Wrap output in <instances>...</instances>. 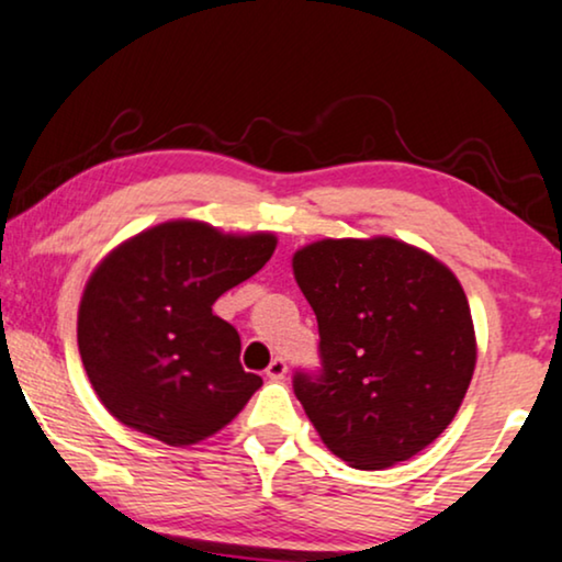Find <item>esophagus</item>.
I'll return each mask as SVG.
<instances>
[{
    "label": "esophagus",
    "instance_id": "obj_1",
    "mask_svg": "<svg viewBox=\"0 0 562 562\" xmlns=\"http://www.w3.org/2000/svg\"><path fill=\"white\" fill-rule=\"evenodd\" d=\"M285 373H288V363L282 358H274L272 363H269V368H267V375L272 381H282V379H285Z\"/></svg>",
    "mask_w": 562,
    "mask_h": 562
}]
</instances>
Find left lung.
Here are the masks:
<instances>
[{
  "mask_svg": "<svg viewBox=\"0 0 562 562\" xmlns=\"http://www.w3.org/2000/svg\"><path fill=\"white\" fill-rule=\"evenodd\" d=\"M293 274L318 322L322 373L293 389L326 449L386 470L449 428L477 339L464 288L443 261L389 236L297 248Z\"/></svg>",
  "mask_w": 562,
  "mask_h": 562,
  "instance_id": "1",
  "label": "left lung"
}]
</instances>
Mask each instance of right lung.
<instances>
[{
    "label": "right lung",
    "mask_w": 562,
    "mask_h": 562,
    "mask_svg": "<svg viewBox=\"0 0 562 562\" xmlns=\"http://www.w3.org/2000/svg\"><path fill=\"white\" fill-rule=\"evenodd\" d=\"M274 246V233L236 236L202 220H168L105 254L85 285L77 345L119 423L191 446L246 407L261 379L240 368L238 331L212 305L257 274Z\"/></svg>",
    "instance_id": "obj_1"
}]
</instances>
